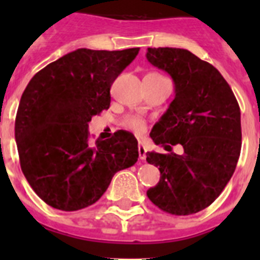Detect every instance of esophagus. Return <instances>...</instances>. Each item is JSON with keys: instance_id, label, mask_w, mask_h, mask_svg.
<instances>
[{"instance_id": "34e87169", "label": "esophagus", "mask_w": 260, "mask_h": 260, "mask_svg": "<svg viewBox=\"0 0 260 260\" xmlns=\"http://www.w3.org/2000/svg\"><path fill=\"white\" fill-rule=\"evenodd\" d=\"M138 152H139V158H141V160H146L147 148L143 143L138 144Z\"/></svg>"}]
</instances>
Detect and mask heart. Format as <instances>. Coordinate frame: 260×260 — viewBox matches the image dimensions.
<instances>
[{
  "label": "heart",
  "instance_id": "b5f03b06",
  "mask_svg": "<svg viewBox=\"0 0 260 260\" xmlns=\"http://www.w3.org/2000/svg\"><path fill=\"white\" fill-rule=\"evenodd\" d=\"M125 126L133 132L138 133V134H142V133L146 130V123L142 121V119L137 118V117H130L125 121Z\"/></svg>",
  "mask_w": 260,
  "mask_h": 260
}]
</instances>
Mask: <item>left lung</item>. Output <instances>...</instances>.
Segmentation results:
<instances>
[{"mask_svg": "<svg viewBox=\"0 0 260 260\" xmlns=\"http://www.w3.org/2000/svg\"><path fill=\"white\" fill-rule=\"evenodd\" d=\"M150 63L174 82L173 102L150 137L168 153L147 152L160 181L147 191L155 206L185 216L208 207L232 178L241 152V112L219 70L180 48H148ZM181 144L184 153L171 152Z\"/></svg>", "mask_w": 260, "mask_h": 260, "instance_id": "1", "label": "left lung"}]
</instances>
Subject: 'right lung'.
<instances>
[{
  "mask_svg": "<svg viewBox=\"0 0 260 260\" xmlns=\"http://www.w3.org/2000/svg\"><path fill=\"white\" fill-rule=\"evenodd\" d=\"M139 48H80L45 66L27 84L15 117L20 168L34 191L61 211L86 208L118 171L138 161L127 133L89 139L88 122L110 105V86Z\"/></svg>",
  "mask_w": 260,
  "mask_h": 260,
  "instance_id": "add662e5",
  "label": "right lung"
}]
</instances>
